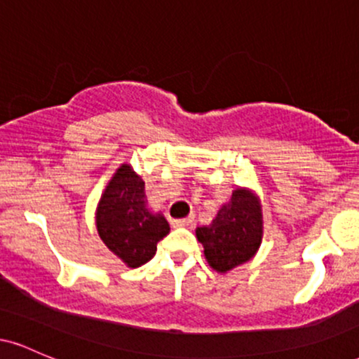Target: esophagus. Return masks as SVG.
I'll list each match as a JSON object with an SVG mask.
<instances>
[{
    "mask_svg": "<svg viewBox=\"0 0 359 359\" xmlns=\"http://www.w3.org/2000/svg\"><path fill=\"white\" fill-rule=\"evenodd\" d=\"M192 222H194L192 217H184V219L172 221V226H174V228H189V226H192Z\"/></svg>",
    "mask_w": 359,
    "mask_h": 359,
    "instance_id": "1",
    "label": "esophagus"
}]
</instances>
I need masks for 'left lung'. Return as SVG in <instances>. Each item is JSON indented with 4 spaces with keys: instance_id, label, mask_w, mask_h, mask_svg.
Returning a JSON list of instances; mask_svg holds the SVG:
<instances>
[{
    "instance_id": "left-lung-1",
    "label": "left lung",
    "mask_w": 359,
    "mask_h": 359,
    "mask_svg": "<svg viewBox=\"0 0 359 359\" xmlns=\"http://www.w3.org/2000/svg\"><path fill=\"white\" fill-rule=\"evenodd\" d=\"M209 265L228 271L257 253L263 234L262 208L250 191L236 189L229 203L217 212L212 224L196 229Z\"/></svg>"
}]
</instances>
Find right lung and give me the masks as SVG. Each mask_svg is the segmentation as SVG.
<instances>
[{"mask_svg": "<svg viewBox=\"0 0 359 359\" xmlns=\"http://www.w3.org/2000/svg\"><path fill=\"white\" fill-rule=\"evenodd\" d=\"M96 224L102 243L133 269L150 262L156 243L170 231L162 214L148 211L145 182L126 163L118 168L102 194Z\"/></svg>", "mask_w": 359, "mask_h": 359, "instance_id": "obj_1", "label": "right lung"}]
</instances>
